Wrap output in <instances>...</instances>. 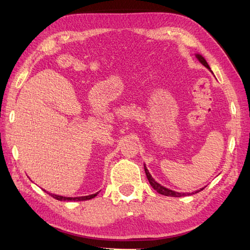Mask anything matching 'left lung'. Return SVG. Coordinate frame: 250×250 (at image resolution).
Instances as JSON below:
<instances>
[{
	"mask_svg": "<svg viewBox=\"0 0 250 250\" xmlns=\"http://www.w3.org/2000/svg\"><path fill=\"white\" fill-rule=\"evenodd\" d=\"M196 58L198 59V61H200L203 65H204L206 68H208V69H210L209 68V66H208V64H207V62L205 61V58L203 57V56H201V55H196ZM145 170H146V177H147V180H149V182H150V184H151V186L152 188H153L156 192L158 193H160V194H162V195H166V196H172V197H181V196H186V195H189V194H195V193H198L201 191V189H198V191H196V192H193V193H177V192H174V191H171V189H168V188H164V186H162V185H160L158 182H155L154 181V179L153 177L151 176V174L149 173V171H147V168L146 167H145ZM203 189V188H202Z\"/></svg>",
	"mask_w": 250,
	"mask_h": 250,
	"instance_id": "obj_1",
	"label": "left lung"
}]
</instances>
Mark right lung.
Listing matches in <instances>:
<instances>
[{
	"label": "right lung",
	"mask_w": 250,
	"mask_h": 250,
	"mask_svg": "<svg viewBox=\"0 0 250 250\" xmlns=\"http://www.w3.org/2000/svg\"><path fill=\"white\" fill-rule=\"evenodd\" d=\"M97 194H91V195L88 196H80V197H65V196H59V195H54V194H50L54 198H56L58 201H87V200H91L95 196H97Z\"/></svg>",
	"instance_id": "add662e5"
}]
</instances>
